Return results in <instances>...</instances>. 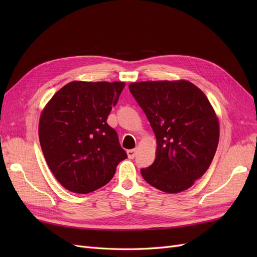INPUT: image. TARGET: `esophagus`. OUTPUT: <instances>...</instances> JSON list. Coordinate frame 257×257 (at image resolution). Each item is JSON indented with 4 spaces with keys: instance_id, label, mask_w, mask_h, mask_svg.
I'll list each match as a JSON object with an SVG mask.
<instances>
[{
    "instance_id": "esophagus-1",
    "label": "esophagus",
    "mask_w": 257,
    "mask_h": 257,
    "mask_svg": "<svg viewBox=\"0 0 257 257\" xmlns=\"http://www.w3.org/2000/svg\"><path fill=\"white\" fill-rule=\"evenodd\" d=\"M136 153H137V149H131V150L126 151V154H127L128 159H134Z\"/></svg>"
}]
</instances>
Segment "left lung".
Returning a JSON list of instances; mask_svg holds the SVG:
<instances>
[{"mask_svg":"<svg viewBox=\"0 0 257 257\" xmlns=\"http://www.w3.org/2000/svg\"><path fill=\"white\" fill-rule=\"evenodd\" d=\"M157 138L153 164L141 173L165 193L188 190L214 158L220 124L205 93L188 80L131 82Z\"/></svg>","mask_w":257,"mask_h":257,"instance_id":"left-lung-1","label":"left lung"}]
</instances>
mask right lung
<instances>
[{"instance_id":"obj_1","label":"right lung","mask_w":257,"mask_h":257,"mask_svg":"<svg viewBox=\"0 0 257 257\" xmlns=\"http://www.w3.org/2000/svg\"><path fill=\"white\" fill-rule=\"evenodd\" d=\"M125 82L72 81L46 104L38 137L46 162L61 185L88 194L109 182L127 158L107 118Z\"/></svg>"}]
</instances>
